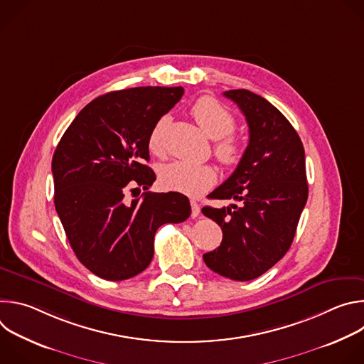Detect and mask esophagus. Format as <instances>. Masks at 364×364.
<instances>
[{"mask_svg":"<svg viewBox=\"0 0 364 364\" xmlns=\"http://www.w3.org/2000/svg\"><path fill=\"white\" fill-rule=\"evenodd\" d=\"M190 204H191V218L196 219V218L200 216V205H198V203L196 200H191Z\"/></svg>","mask_w":364,"mask_h":364,"instance_id":"esophagus-1","label":"esophagus"}]
</instances>
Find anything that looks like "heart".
<instances>
[{
  "label": "heart",
  "mask_w": 364,
  "mask_h": 364,
  "mask_svg": "<svg viewBox=\"0 0 364 364\" xmlns=\"http://www.w3.org/2000/svg\"><path fill=\"white\" fill-rule=\"evenodd\" d=\"M191 117L200 129L212 139H218L213 151L216 159L226 167L236 166L243 154L240 141L230 132L236 127L235 117L218 100L209 96L197 99L190 109ZM167 118L163 117L154 125L148 136V148L154 154L161 152V138ZM161 184L173 191L197 196L213 187L218 181V171L212 166H194L188 163H171L160 173Z\"/></svg>",
  "instance_id": "b5f03b06"
}]
</instances>
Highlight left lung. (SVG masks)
<instances>
[{
  "mask_svg": "<svg viewBox=\"0 0 364 364\" xmlns=\"http://www.w3.org/2000/svg\"><path fill=\"white\" fill-rule=\"evenodd\" d=\"M223 95L243 112L249 144L233 174L209 194L240 205L201 209L223 232L220 246L203 259L222 277L250 281L271 269L291 247L308 198L305 152L294 127L265 97L246 89Z\"/></svg>",
  "mask_w": 364,
  "mask_h": 364,
  "instance_id": "1",
  "label": "left lung"
}]
</instances>
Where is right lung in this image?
<instances>
[{"label": "right lung", "mask_w": 364, "mask_h": 364, "mask_svg": "<svg viewBox=\"0 0 364 364\" xmlns=\"http://www.w3.org/2000/svg\"><path fill=\"white\" fill-rule=\"evenodd\" d=\"M183 93L181 86H144L102 95L77 114L55 151L56 212L79 261L102 279L141 274L157 229L191 213L188 198L176 191L125 198L128 188L148 190L155 181L142 164L148 136Z\"/></svg>", "instance_id": "add662e5"}]
</instances>
